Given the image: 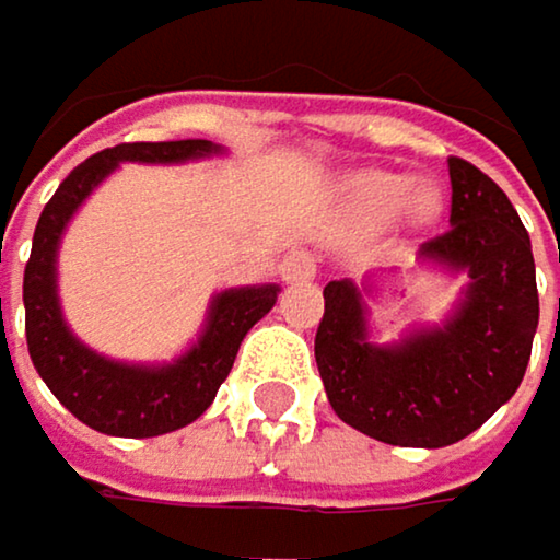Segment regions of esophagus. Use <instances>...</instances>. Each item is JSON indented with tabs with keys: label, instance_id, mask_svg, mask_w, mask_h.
<instances>
[{
	"label": "esophagus",
	"instance_id": "esophagus-1",
	"mask_svg": "<svg viewBox=\"0 0 560 560\" xmlns=\"http://www.w3.org/2000/svg\"><path fill=\"white\" fill-rule=\"evenodd\" d=\"M282 278L285 282H308L315 278V261L308 252H289L285 261H282Z\"/></svg>",
	"mask_w": 560,
	"mask_h": 560
}]
</instances>
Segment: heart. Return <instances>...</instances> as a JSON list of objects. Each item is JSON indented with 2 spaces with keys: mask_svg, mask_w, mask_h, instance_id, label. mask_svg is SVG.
<instances>
[{
  "mask_svg": "<svg viewBox=\"0 0 560 560\" xmlns=\"http://www.w3.org/2000/svg\"><path fill=\"white\" fill-rule=\"evenodd\" d=\"M359 205L376 214V218H389L393 211H399L406 201H410V211L427 218L433 208H436V198L430 195V190H417L413 195V177L406 174H373V177H362L359 187Z\"/></svg>",
  "mask_w": 560,
  "mask_h": 560,
  "instance_id": "b5f03b06",
  "label": "heart"
}]
</instances>
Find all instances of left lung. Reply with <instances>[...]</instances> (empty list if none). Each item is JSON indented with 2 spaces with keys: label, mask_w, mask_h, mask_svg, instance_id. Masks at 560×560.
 <instances>
[{
  "label": "left lung",
  "mask_w": 560,
  "mask_h": 560,
  "mask_svg": "<svg viewBox=\"0 0 560 560\" xmlns=\"http://www.w3.org/2000/svg\"><path fill=\"white\" fill-rule=\"evenodd\" d=\"M450 228L420 258L467 271L470 285L443 326L393 346L365 332L362 292L326 285L315 362L342 423L393 446H450L483 427L517 393L537 332V282L527 228L480 167L450 158Z\"/></svg>",
  "instance_id": "8db88e82"
}]
</instances>
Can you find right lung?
<instances>
[{
    "label": "right lung",
    "instance_id": "obj_1",
    "mask_svg": "<svg viewBox=\"0 0 560 560\" xmlns=\"http://www.w3.org/2000/svg\"><path fill=\"white\" fill-rule=\"evenodd\" d=\"M211 140L117 143L70 171L39 214L26 261V342L43 383L67 410L106 436H161L195 423L228 380L242 339L271 312L278 285H248L214 295L201 339L167 365H127L86 349L62 322L56 299V248L73 211L124 161L180 164L218 154ZM2 305V302H0Z\"/></svg>",
    "mask_w": 560,
    "mask_h": 560
}]
</instances>
